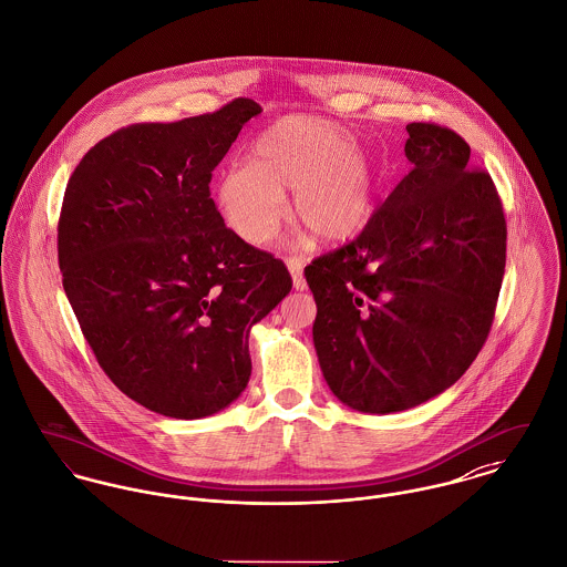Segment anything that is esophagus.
Segmentation results:
<instances>
[{"instance_id":"34e87169","label":"esophagus","mask_w":567,"mask_h":567,"mask_svg":"<svg viewBox=\"0 0 567 567\" xmlns=\"http://www.w3.org/2000/svg\"><path fill=\"white\" fill-rule=\"evenodd\" d=\"M285 262H287V267H289V271H291V276H293V289H296V291H305L306 278L305 274H302V259H298V257H287Z\"/></svg>"}]
</instances>
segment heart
<instances>
[{"label": "heart", "mask_w": 567, "mask_h": 567, "mask_svg": "<svg viewBox=\"0 0 567 567\" xmlns=\"http://www.w3.org/2000/svg\"><path fill=\"white\" fill-rule=\"evenodd\" d=\"M293 189V216L321 241L355 237L373 216L375 173L348 131L312 116H285L262 131L252 162L230 164L216 181L226 224L248 244L269 241L285 218V192Z\"/></svg>", "instance_id": "b5f03b06"}]
</instances>
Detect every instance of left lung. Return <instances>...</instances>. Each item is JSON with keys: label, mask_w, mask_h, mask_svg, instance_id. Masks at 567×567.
<instances>
[{"label": "left lung", "mask_w": 567, "mask_h": 567, "mask_svg": "<svg viewBox=\"0 0 567 567\" xmlns=\"http://www.w3.org/2000/svg\"><path fill=\"white\" fill-rule=\"evenodd\" d=\"M405 130L412 171L353 241L305 269L323 378L369 414L421 405L466 373L505 274L507 224L492 176L471 168L455 131Z\"/></svg>", "instance_id": "left-lung-1"}]
</instances>
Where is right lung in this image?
Returning a JSON list of instances; mask_svg holds the SVG:
<instances>
[{
    "label": "right lung",
    "mask_w": 567,
    "mask_h": 567,
    "mask_svg": "<svg viewBox=\"0 0 567 567\" xmlns=\"http://www.w3.org/2000/svg\"><path fill=\"white\" fill-rule=\"evenodd\" d=\"M257 114L239 96L114 131L64 192L58 261L87 346L118 391L171 419L212 416L244 392L250 328L293 287L285 262L226 228L209 192Z\"/></svg>",
    "instance_id": "1"
}]
</instances>
